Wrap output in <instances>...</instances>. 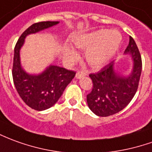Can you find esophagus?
Here are the masks:
<instances>
[{
  "mask_svg": "<svg viewBox=\"0 0 152 152\" xmlns=\"http://www.w3.org/2000/svg\"><path fill=\"white\" fill-rule=\"evenodd\" d=\"M86 76V74L85 72H77L76 74V79H80V78H82L84 76Z\"/></svg>",
  "mask_w": 152,
  "mask_h": 152,
  "instance_id": "1",
  "label": "esophagus"
}]
</instances>
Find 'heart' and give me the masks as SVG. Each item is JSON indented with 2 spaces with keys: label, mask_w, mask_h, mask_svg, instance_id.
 I'll return each instance as SVG.
<instances>
[{
  "label": "heart",
  "mask_w": 152,
  "mask_h": 152,
  "mask_svg": "<svg viewBox=\"0 0 152 152\" xmlns=\"http://www.w3.org/2000/svg\"><path fill=\"white\" fill-rule=\"evenodd\" d=\"M122 37L116 30L99 29L72 39L74 46L85 50L86 61L93 67L104 65L116 54L120 47ZM63 57L67 60H74L77 57L76 51L65 47Z\"/></svg>",
  "instance_id": "1"
}]
</instances>
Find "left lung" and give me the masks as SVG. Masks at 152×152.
<instances>
[{"mask_svg":"<svg viewBox=\"0 0 152 152\" xmlns=\"http://www.w3.org/2000/svg\"><path fill=\"white\" fill-rule=\"evenodd\" d=\"M124 55L130 56L132 60L131 70L127 74L118 72L115 61H112L99 72L90 75L93 89L87 94V104L97 116L107 117L120 112L137 91L142 73V58L132 37Z\"/></svg>","mask_w":152,"mask_h":152,"instance_id":"8db88e82","label":"left lung"}]
</instances>
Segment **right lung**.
<instances>
[{
  "instance_id": "obj_1",
  "label": "right lung",
  "mask_w": 152,
  "mask_h": 152,
  "mask_svg": "<svg viewBox=\"0 0 152 152\" xmlns=\"http://www.w3.org/2000/svg\"><path fill=\"white\" fill-rule=\"evenodd\" d=\"M59 24V21H43L29 26L21 34L15 48L12 76L18 94L31 109L43 111L58 101L76 72L56 65H49L38 74L27 72L21 64L20 50L28 35L37 34Z\"/></svg>"
}]
</instances>
